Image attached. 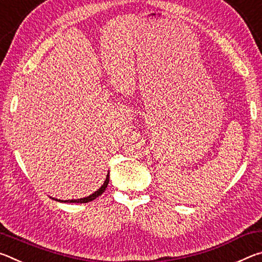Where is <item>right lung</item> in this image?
Returning <instances> with one entry per match:
<instances>
[{"label": "right lung", "instance_id": "add662e5", "mask_svg": "<svg viewBox=\"0 0 262 262\" xmlns=\"http://www.w3.org/2000/svg\"><path fill=\"white\" fill-rule=\"evenodd\" d=\"M108 180H110V173L107 174V177H106V180H105L104 185L101 186V187H100L98 190H96V192H95L94 194L89 195L88 198L77 199V200H66V201H63V200H57V199H55V200H56V201H60V202H67V203H86V202H90V201H92V200H95V199H97V198L99 196V195H101V194H103V193L105 192V189H106V187H107V185H108Z\"/></svg>", "mask_w": 262, "mask_h": 262}]
</instances>
